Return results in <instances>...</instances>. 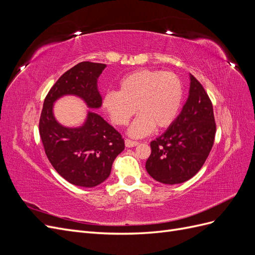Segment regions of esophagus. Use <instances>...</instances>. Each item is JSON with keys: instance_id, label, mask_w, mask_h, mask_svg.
Returning <instances> with one entry per match:
<instances>
[{"instance_id": "obj_1", "label": "esophagus", "mask_w": 255, "mask_h": 255, "mask_svg": "<svg viewBox=\"0 0 255 255\" xmlns=\"http://www.w3.org/2000/svg\"><path fill=\"white\" fill-rule=\"evenodd\" d=\"M125 143H126V146H128V148H133V146L138 144V141H133V140H130V139H126Z\"/></svg>"}]
</instances>
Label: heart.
I'll return each mask as SVG.
<instances>
[{
	"label": "heart",
	"instance_id": "obj_1",
	"mask_svg": "<svg viewBox=\"0 0 255 255\" xmlns=\"http://www.w3.org/2000/svg\"><path fill=\"white\" fill-rule=\"evenodd\" d=\"M183 100V84L173 72L141 69L128 74L119 83V91H109L103 107L114 125L129 127L133 137H143L157 128H168L176 118Z\"/></svg>",
	"mask_w": 255,
	"mask_h": 255
}]
</instances>
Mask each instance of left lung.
<instances>
[{
	"instance_id": "1",
	"label": "left lung",
	"mask_w": 255,
	"mask_h": 255,
	"mask_svg": "<svg viewBox=\"0 0 255 255\" xmlns=\"http://www.w3.org/2000/svg\"><path fill=\"white\" fill-rule=\"evenodd\" d=\"M189 96L181 114L164 134L151 141L145 169L163 184L186 182L202 168L214 144L216 123L205 89L189 74Z\"/></svg>"
}]
</instances>
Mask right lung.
<instances>
[{
	"instance_id": "add662e5",
	"label": "right lung",
	"mask_w": 255,
	"mask_h": 255,
	"mask_svg": "<svg viewBox=\"0 0 255 255\" xmlns=\"http://www.w3.org/2000/svg\"><path fill=\"white\" fill-rule=\"evenodd\" d=\"M106 65L82 61L65 72L44 99L39 120V134L53 168L76 186L95 187L111 174L115 158L125 150L121 134L101 116L88 112L79 128L61 126L53 114L54 102L72 95L81 98L89 109H99L102 97L98 79Z\"/></svg>"
}]
</instances>
